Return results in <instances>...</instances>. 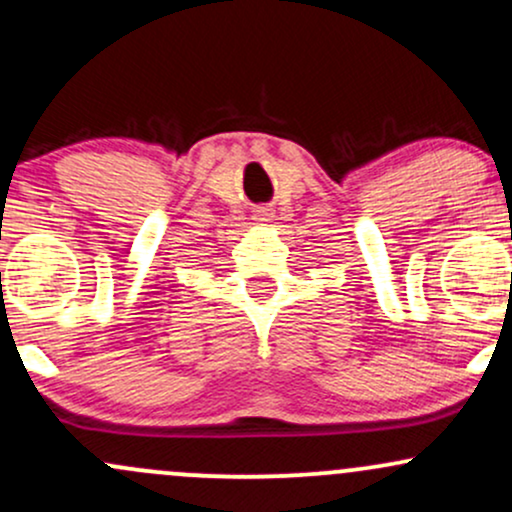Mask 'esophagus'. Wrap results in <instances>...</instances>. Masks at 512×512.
<instances>
[{
  "mask_svg": "<svg viewBox=\"0 0 512 512\" xmlns=\"http://www.w3.org/2000/svg\"><path fill=\"white\" fill-rule=\"evenodd\" d=\"M255 219H257V221H269V219H272V209L260 207V209L255 211Z\"/></svg>",
  "mask_w": 512,
  "mask_h": 512,
  "instance_id": "obj_1",
  "label": "esophagus"
}]
</instances>
